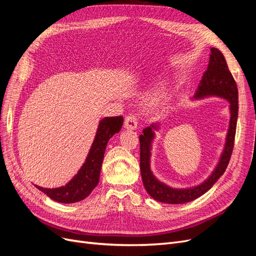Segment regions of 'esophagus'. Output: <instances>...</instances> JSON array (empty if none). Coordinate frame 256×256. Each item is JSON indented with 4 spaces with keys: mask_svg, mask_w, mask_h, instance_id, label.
<instances>
[{
    "mask_svg": "<svg viewBox=\"0 0 256 256\" xmlns=\"http://www.w3.org/2000/svg\"><path fill=\"white\" fill-rule=\"evenodd\" d=\"M124 127L128 130H136L138 127V120L134 115L130 114L125 118V122H124Z\"/></svg>",
    "mask_w": 256,
    "mask_h": 256,
    "instance_id": "1",
    "label": "esophagus"
}]
</instances>
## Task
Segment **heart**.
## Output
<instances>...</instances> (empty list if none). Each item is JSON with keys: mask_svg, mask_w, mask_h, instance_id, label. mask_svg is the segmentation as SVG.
Wrapping results in <instances>:
<instances>
[{"mask_svg": "<svg viewBox=\"0 0 256 256\" xmlns=\"http://www.w3.org/2000/svg\"><path fill=\"white\" fill-rule=\"evenodd\" d=\"M168 96V92L166 88L161 86L158 88L156 90H154L152 94L148 97V104L152 108H159L161 106H164L166 102Z\"/></svg>", "mask_w": 256, "mask_h": 256, "instance_id": "1", "label": "heart"}]
</instances>
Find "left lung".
Returning a JSON list of instances; mask_svg holds the SVG:
<instances>
[{"mask_svg":"<svg viewBox=\"0 0 256 256\" xmlns=\"http://www.w3.org/2000/svg\"><path fill=\"white\" fill-rule=\"evenodd\" d=\"M208 97H218L228 102L230 122L223 150L218 164L214 171L204 182L196 186L187 188H174L159 180L150 170V157L152 142L156 138V131H159L161 124L152 122L150 127L143 129L140 136V168L143 184L147 193L161 203L184 204L200 198L210 189L214 182L226 172L234 147L236 125L238 118V90L236 82L228 70L226 60L223 54L216 48L210 49L209 64L204 72L198 90L192 100H200Z\"/></svg>","mask_w":256,"mask_h":256,"instance_id":"obj_1","label":"left lung"}]
</instances>
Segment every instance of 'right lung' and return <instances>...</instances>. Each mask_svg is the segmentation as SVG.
I'll list each match as a JSON object with an SVG mask.
<instances>
[{
    "mask_svg": "<svg viewBox=\"0 0 256 256\" xmlns=\"http://www.w3.org/2000/svg\"><path fill=\"white\" fill-rule=\"evenodd\" d=\"M124 122L122 116L104 118L98 124L96 136L88 154V157L81 168L65 186L58 188L35 187L48 196L51 200L58 203H76L88 198L99 182L100 170H102L106 144L110 138L120 131Z\"/></svg>",
    "mask_w": 256,
    "mask_h": 256,
    "instance_id": "1",
    "label": "right lung"
}]
</instances>
